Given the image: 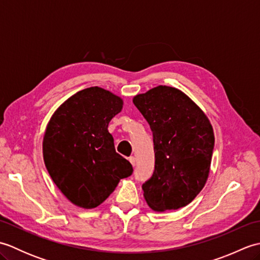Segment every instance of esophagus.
Masks as SVG:
<instances>
[{"label": "esophagus", "instance_id": "obj_1", "mask_svg": "<svg viewBox=\"0 0 260 260\" xmlns=\"http://www.w3.org/2000/svg\"><path fill=\"white\" fill-rule=\"evenodd\" d=\"M128 161L131 162L132 165H133V167H135V157H134V156H131V157L128 158Z\"/></svg>", "mask_w": 260, "mask_h": 260}]
</instances>
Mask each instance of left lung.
I'll use <instances>...</instances> for the list:
<instances>
[{
    "mask_svg": "<svg viewBox=\"0 0 260 260\" xmlns=\"http://www.w3.org/2000/svg\"><path fill=\"white\" fill-rule=\"evenodd\" d=\"M133 103L153 133L155 165L142 189L154 211L178 210L192 202L208 179L214 135L208 117L185 93L158 86Z\"/></svg>",
    "mask_w": 260,
    "mask_h": 260,
    "instance_id": "obj_1",
    "label": "left lung"
}]
</instances>
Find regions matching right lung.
<instances>
[{
    "mask_svg": "<svg viewBox=\"0 0 260 260\" xmlns=\"http://www.w3.org/2000/svg\"><path fill=\"white\" fill-rule=\"evenodd\" d=\"M123 101L99 87L80 90L60 106L47 126L43 158L51 179L66 198L85 209L112 194L132 164L116 153L108 124Z\"/></svg>",
    "mask_w": 260,
    "mask_h": 260,
    "instance_id": "add662e5",
    "label": "right lung"
}]
</instances>
